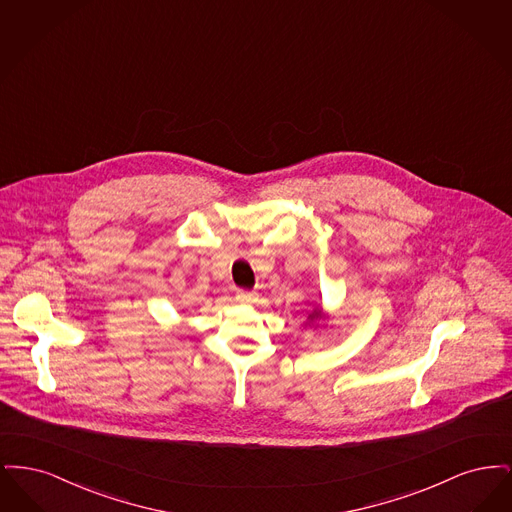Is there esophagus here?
<instances>
[{"label":"esophagus","mask_w":512,"mask_h":512,"mask_svg":"<svg viewBox=\"0 0 512 512\" xmlns=\"http://www.w3.org/2000/svg\"><path fill=\"white\" fill-rule=\"evenodd\" d=\"M236 299L240 303H253L257 299V293L247 292V290H236Z\"/></svg>","instance_id":"1"}]
</instances>
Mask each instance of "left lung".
<instances>
[{
  "label": "left lung",
  "instance_id": "left-lung-1",
  "mask_svg": "<svg viewBox=\"0 0 512 512\" xmlns=\"http://www.w3.org/2000/svg\"><path fill=\"white\" fill-rule=\"evenodd\" d=\"M318 317V313H315V315H313V317L311 318H317Z\"/></svg>",
  "mask_w": 512,
  "mask_h": 512
}]
</instances>
